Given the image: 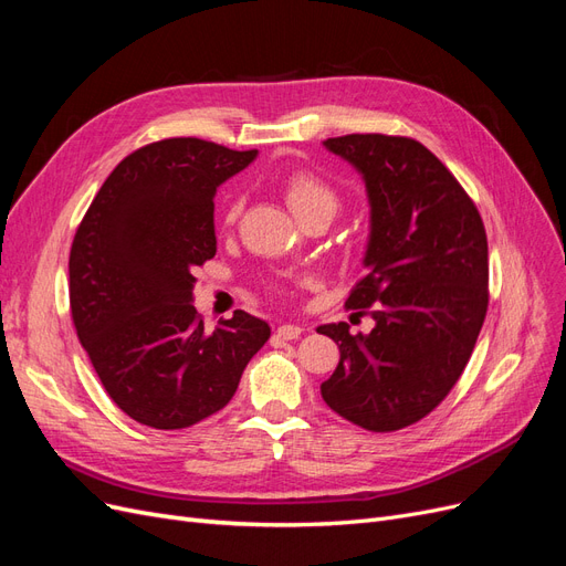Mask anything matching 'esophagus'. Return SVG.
Returning a JSON list of instances; mask_svg holds the SVG:
<instances>
[{
	"label": "esophagus",
	"mask_w": 566,
	"mask_h": 566,
	"mask_svg": "<svg viewBox=\"0 0 566 566\" xmlns=\"http://www.w3.org/2000/svg\"><path fill=\"white\" fill-rule=\"evenodd\" d=\"M302 331H304V328H300V325L283 323V325H279V328H276V335H279L281 339H297V337L302 335Z\"/></svg>",
	"instance_id": "34e87169"
}]
</instances>
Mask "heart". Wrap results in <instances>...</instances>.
Wrapping results in <instances>:
<instances>
[{
	"mask_svg": "<svg viewBox=\"0 0 566 566\" xmlns=\"http://www.w3.org/2000/svg\"><path fill=\"white\" fill-rule=\"evenodd\" d=\"M283 196L297 219L318 214V212H325L333 217L339 208V193L335 191V188L328 181H323L321 177H316L312 172H304V169L285 177ZM238 212H241V198H231L229 208H227L229 224L231 221H235Z\"/></svg>",
	"mask_w": 566,
	"mask_h": 566,
	"instance_id": "heart-1",
	"label": "heart"
}]
</instances>
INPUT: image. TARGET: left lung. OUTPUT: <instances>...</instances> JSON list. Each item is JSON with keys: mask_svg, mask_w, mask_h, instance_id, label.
Masks as SVG:
<instances>
[{"mask_svg": "<svg viewBox=\"0 0 566 566\" xmlns=\"http://www.w3.org/2000/svg\"><path fill=\"white\" fill-rule=\"evenodd\" d=\"M323 146L366 184L370 233L366 276L347 310L370 314L375 328L318 325L339 347L321 385L337 416L370 432L422 420L465 370L489 306V245L474 202L420 142L347 134Z\"/></svg>", "mask_w": 566, "mask_h": 566, "instance_id": "8db88e82", "label": "left lung"}]
</instances>
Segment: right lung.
<instances>
[{
    "label": "right lung",
    "mask_w": 566,
    "mask_h": 566,
    "mask_svg": "<svg viewBox=\"0 0 566 566\" xmlns=\"http://www.w3.org/2000/svg\"><path fill=\"white\" fill-rule=\"evenodd\" d=\"M256 150L181 136L134 150L101 186L71 248V312L108 397L156 430L224 408L271 335L245 312L205 331L193 269L217 252L214 193Z\"/></svg>",
    "instance_id": "add662e5"
}]
</instances>
